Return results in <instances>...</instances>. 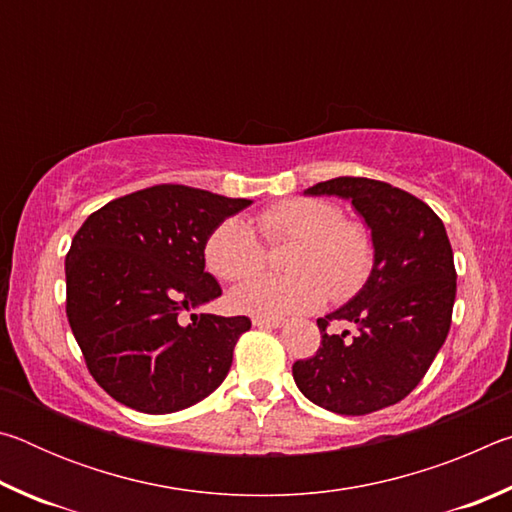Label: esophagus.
Instances as JSON below:
<instances>
[{
    "label": "esophagus",
    "instance_id": "1",
    "mask_svg": "<svg viewBox=\"0 0 512 512\" xmlns=\"http://www.w3.org/2000/svg\"><path fill=\"white\" fill-rule=\"evenodd\" d=\"M255 327H282L284 318H266V316H255L253 318Z\"/></svg>",
    "mask_w": 512,
    "mask_h": 512
}]
</instances>
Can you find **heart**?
<instances>
[{
	"mask_svg": "<svg viewBox=\"0 0 512 512\" xmlns=\"http://www.w3.org/2000/svg\"><path fill=\"white\" fill-rule=\"evenodd\" d=\"M268 241H296L289 255L291 275H259L230 293L232 307L246 314L280 318L323 305L329 293L343 300L361 289L375 264V239L366 223L345 219L325 198H291L257 216ZM205 264L223 282L259 273L266 248L253 225L230 216L205 239Z\"/></svg>",
	"mask_w": 512,
	"mask_h": 512,
	"instance_id": "1",
	"label": "heart"
}]
</instances>
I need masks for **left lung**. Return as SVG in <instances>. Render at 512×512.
<instances>
[{"mask_svg": "<svg viewBox=\"0 0 512 512\" xmlns=\"http://www.w3.org/2000/svg\"><path fill=\"white\" fill-rule=\"evenodd\" d=\"M305 194L352 201L375 239V264L357 296L316 320L320 348L293 363V379L327 411L386 409L420 384L452 325L456 268L445 225L420 198L381 180L341 176ZM334 319L354 322L358 334L327 333Z\"/></svg>", "mask_w": 512, "mask_h": 512, "instance_id": "left-lung-1", "label": "left lung"}]
</instances>
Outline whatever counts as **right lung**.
<instances>
[{"label": "right lung", "instance_id": "1", "mask_svg": "<svg viewBox=\"0 0 512 512\" xmlns=\"http://www.w3.org/2000/svg\"><path fill=\"white\" fill-rule=\"evenodd\" d=\"M253 201L155 185L92 212L65 257L67 320L94 381L142 413L187 409L221 386L246 316L192 314L221 296L205 239Z\"/></svg>", "mask_w": 512, "mask_h": 512}]
</instances>
